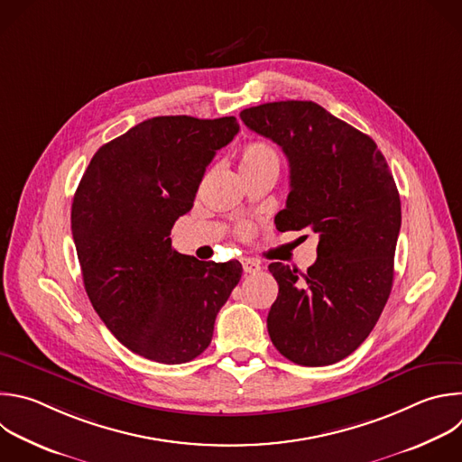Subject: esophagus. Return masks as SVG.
Wrapping results in <instances>:
<instances>
[{"mask_svg":"<svg viewBox=\"0 0 462 462\" xmlns=\"http://www.w3.org/2000/svg\"><path fill=\"white\" fill-rule=\"evenodd\" d=\"M241 263H243V272L245 273H255V272L261 270V264L255 263L254 259H243Z\"/></svg>","mask_w":462,"mask_h":462,"instance_id":"obj_1","label":"esophagus"}]
</instances>
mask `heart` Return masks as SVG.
<instances>
[{
    "instance_id": "obj_1",
    "label": "heart",
    "mask_w": 462,
    "mask_h": 462,
    "mask_svg": "<svg viewBox=\"0 0 462 462\" xmlns=\"http://www.w3.org/2000/svg\"><path fill=\"white\" fill-rule=\"evenodd\" d=\"M279 165H281L279 152L275 150V146H272L266 141H250L243 146V150L239 153L241 174L266 171V169L279 172ZM252 230H254V226L250 223H243L237 232H239V236L248 237V236H252Z\"/></svg>"
}]
</instances>
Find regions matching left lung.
I'll return each instance as SVG.
<instances>
[{
    "label": "left lung",
    "instance_id": "left-lung-1",
    "mask_svg": "<svg viewBox=\"0 0 462 462\" xmlns=\"http://www.w3.org/2000/svg\"><path fill=\"white\" fill-rule=\"evenodd\" d=\"M243 123L277 143L290 194L275 226L319 236L318 261L300 273L272 263L279 293L266 327L300 366L348 357L374 330L393 282L401 199L375 141L314 101L245 108Z\"/></svg>",
    "mask_w": 462,
    "mask_h": 462
}]
</instances>
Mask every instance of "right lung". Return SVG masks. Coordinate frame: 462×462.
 Wrapping results in <instances>:
<instances>
[{"label":"right lung","instance_id":"obj_1","mask_svg":"<svg viewBox=\"0 0 462 462\" xmlns=\"http://www.w3.org/2000/svg\"><path fill=\"white\" fill-rule=\"evenodd\" d=\"M234 116H160L103 144L72 201V237L94 310L134 354L181 365L203 354L239 282V261L205 263L172 248L171 230L196 199Z\"/></svg>","mask_w":462,"mask_h":462}]
</instances>
